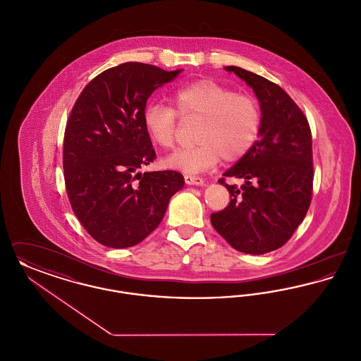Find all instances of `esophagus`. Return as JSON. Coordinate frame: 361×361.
Listing matches in <instances>:
<instances>
[{"label":"esophagus","mask_w":361,"mask_h":361,"mask_svg":"<svg viewBox=\"0 0 361 361\" xmlns=\"http://www.w3.org/2000/svg\"><path fill=\"white\" fill-rule=\"evenodd\" d=\"M184 180H185V183H187L188 185H197V187H200V185L204 184V180H203L202 177H199V176L185 174V176H184Z\"/></svg>","instance_id":"esophagus-1"}]
</instances>
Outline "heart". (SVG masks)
I'll use <instances>...</instances> for the list:
<instances>
[{
    "mask_svg": "<svg viewBox=\"0 0 361 361\" xmlns=\"http://www.w3.org/2000/svg\"><path fill=\"white\" fill-rule=\"evenodd\" d=\"M171 105L152 102L143 109V124L155 143L171 149L177 140L178 116L199 121L195 128V146L177 150L165 159L171 169L200 173L218 161L233 162L246 154L257 140L261 128V109L249 94L211 80H200L173 93Z\"/></svg>",
    "mask_w": 361,
    "mask_h": 361,
    "instance_id": "b5f03b06",
    "label": "heart"
}]
</instances>
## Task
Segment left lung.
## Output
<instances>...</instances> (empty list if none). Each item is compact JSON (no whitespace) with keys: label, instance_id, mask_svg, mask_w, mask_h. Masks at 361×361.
<instances>
[{"label":"left lung","instance_id":"obj_1","mask_svg":"<svg viewBox=\"0 0 361 361\" xmlns=\"http://www.w3.org/2000/svg\"><path fill=\"white\" fill-rule=\"evenodd\" d=\"M253 89L261 109L259 139L226 177L243 178L237 188L221 178L231 200L211 214L214 228L235 250L264 255L281 247L303 222L312 195V140L309 121L291 97L269 80L226 66Z\"/></svg>","mask_w":361,"mask_h":361}]
</instances>
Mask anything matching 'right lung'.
<instances>
[{
	"instance_id": "obj_1",
	"label": "right lung",
	"mask_w": 361,
	"mask_h": 361,
	"mask_svg": "<svg viewBox=\"0 0 361 361\" xmlns=\"http://www.w3.org/2000/svg\"><path fill=\"white\" fill-rule=\"evenodd\" d=\"M181 71L121 63L94 77L70 112L63 139L68 197L77 219L104 246L124 249L145 240L184 187L181 173L139 172L155 159L143 124L147 99Z\"/></svg>"
}]
</instances>
